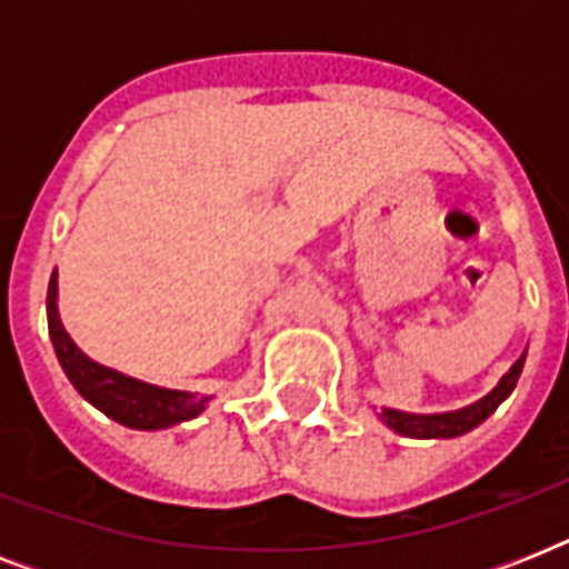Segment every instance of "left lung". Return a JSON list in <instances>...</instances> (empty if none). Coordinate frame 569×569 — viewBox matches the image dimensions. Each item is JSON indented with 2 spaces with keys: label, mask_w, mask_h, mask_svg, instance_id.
I'll return each mask as SVG.
<instances>
[{
  "label": "left lung",
  "mask_w": 569,
  "mask_h": 569,
  "mask_svg": "<svg viewBox=\"0 0 569 569\" xmlns=\"http://www.w3.org/2000/svg\"><path fill=\"white\" fill-rule=\"evenodd\" d=\"M522 363H526V351L517 363L508 369V375H502V380L496 383L485 398H478L476 405L460 407V410H449V413H401V410H392V407H383L380 410V422L392 428L401 437H413V440H451V437H460V433L472 431L478 425L485 422L487 416L493 413L496 407L502 405L505 398L511 396L517 380H520Z\"/></svg>",
  "instance_id": "obj_1"
}]
</instances>
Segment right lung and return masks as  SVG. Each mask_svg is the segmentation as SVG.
<instances>
[{"label":"right lung","mask_w":569,"mask_h":569,"mask_svg":"<svg viewBox=\"0 0 569 569\" xmlns=\"http://www.w3.org/2000/svg\"><path fill=\"white\" fill-rule=\"evenodd\" d=\"M47 319L58 363L76 387V392L114 422L136 428V431H162L171 425L189 422V419L203 413L206 405H209V396L156 387L147 380L129 378L118 369H109V366L97 363L84 355L58 319V271H52V277H49Z\"/></svg>","instance_id":"right-lung-1"}]
</instances>
